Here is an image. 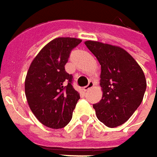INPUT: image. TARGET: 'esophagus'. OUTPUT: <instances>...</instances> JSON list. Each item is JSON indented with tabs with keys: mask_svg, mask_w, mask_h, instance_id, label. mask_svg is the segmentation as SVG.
<instances>
[{
	"mask_svg": "<svg viewBox=\"0 0 157 157\" xmlns=\"http://www.w3.org/2000/svg\"><path fill=\"white\" fill-rule=\"evenodd\" d=\"M93 86H94V82L90 81V82H89V84H88V85L85 86V87H83V90H84V91H87V90H89L90 89H91Z\"/></svg>",
	"mask_w": 157,
	"mask_h": 157,
	"instance_id": "obj_1",
	"label": "esophagus"
}]
</instances>
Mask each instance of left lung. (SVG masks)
Here are the masks:
<instances>
[{"mask_svg": "<svg viewBox=\"0 0 157 157\" xmlns=\"http://www.w3.org/2000/svg\"><path fill=\"white\" fill-rule=\"evenodd\" d=\"M88 49L101 65L103 97L93 105L98 119L108 127L121 126L142 102L147 82L135 59L119 46L86 41Z\"/></svg>", "mask_w": 157, "mask_h": 157, "instance_id": "1", "label": "left lung"}]
</instances>
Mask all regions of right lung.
I'll use <instances>...</instances> for the list:
<instances>
[{"label": "right lung", "instance_id": "right-lung-1", "mask_svg": "<svg viewBox=\"0 0 157 157\" xmlns=\"http://www.w3.org/2000/svg\"><path fill=\"white\" fill-rule=\"evenodd\" d=\"M81 42L75 38H55L42 48L29 67L25 96L31 112L47 127L67 126L80 99L65 65L72 50Z\"/></svg>", "mask_w": 157, "mask_h": 157}]
</instances>
